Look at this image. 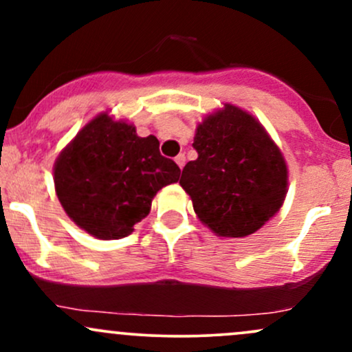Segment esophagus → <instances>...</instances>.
<instances>
[{
    "instance_id": "1",
    "label": "esophagus",
    "mask_w": 352,
    "mask_h": 352,
    "mask_svg": "<svg viewBox=\"0 0 352 352\" xmlns=\"http://www.w3.org/2000/svg\"><path fill=\"white\" fill-rule=\"evenodd\" d=\"M175 164L179 165L180 168H184V165H185V155H184V153H179V155L175 157Z\"/></svg>"
}]
</instances>
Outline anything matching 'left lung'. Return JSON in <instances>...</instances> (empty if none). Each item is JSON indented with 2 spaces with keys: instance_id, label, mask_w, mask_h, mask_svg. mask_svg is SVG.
<instances>
[{
  "instance_id": "8db88e82",
  "label": "left lung",
  "mask_w": 352,
  "mask_h": 352,
  "mask_svg": "<svg viewBox=\"0 0 352 352\" xmlns=\"http://www.w3.org/2000/svg\"><path fill=\"white\" fill-rule=\"evenodd\" d=\"M199 157L182 170L180 185L205 227L218 236L243 238L283 207L288 167L260 120L225 104L197 125Z\"/></svg>"
}]
</instances>
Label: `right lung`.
Here are the masks:
<instances>
[{
  "instance_id": "right-lung-1",
  "label": "right lung",
  "mask_w": 352,
  "mask_h": 352,
  "mask_svg": "<svg viewBox=\"0 0 352 352\" xmlns=\"http://www.w3.org/2000/svg\"><path fill=\"white\" fill-rule=\"evenodd\" d=\"M179 177V165L160 155L155 135L139 137L134 124L109 112L89 120L54 162L64 212L99 240L131 235L157 192Z\"/></svg>"
}]
</instances>
